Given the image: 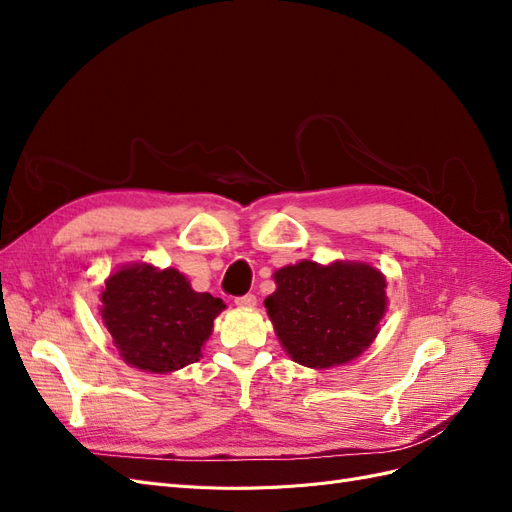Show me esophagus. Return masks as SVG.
Instances as JSON below:
<instances>
[{
    "label": "esophagus",
    "mask_w": 512,
    "mask_h": 512,
    "mask_svg": "<svg viewBox=\"0 0 512 512\" xmlns=\"http://www.w3.org/2000/svg\"><path fill=\"white\" fill-rule=\"evenodd\" d=\"M235 303H237V307L252 309V307H256V297H254V294H243V297L235 299Z\"/></svg>",
    "instance_id": "1"
}]
</instances>
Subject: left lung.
<instances>
[{
    "label": "left lung",
    "mask_w": 512,
    "mask_h": 512,
    "mask_svg": "<svg viewBox=\"0 0 512 512\" xmlns=\"http://www.w3.org/2000/svg\"><path fill=\"white\" fill-rule=\"evenodd\" d=\"M273 280L265 307L294 363L309 369L346 365L378 337L389 297L384 273L369 262L301 260L277 269Z\"/></svg>",
    "instance_id": "left-lung-1"
}]
</instances>
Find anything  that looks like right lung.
Wrapping results in <instances>:
<instances>
[{
    "instance_id": "1",
    "label": "right lung",
    "mask_w": 512,
    "mask_h": 512,
    "mask_svg": "<svg viewBox=\"0 0 512 512\" xmlns=\"http://www.w3.org/2000/svg\"><path fill=\"white\" fill-rule=\"evenodd\" d=\"M224 309L222 299L196 292L177 269L151 262L121 265L100 292V316L121 361L147 374L196 363Z\"/></svg>"
}]
</instances>
